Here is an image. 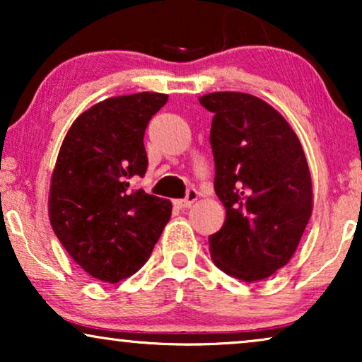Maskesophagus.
Instances as JSON below:
<instances>
[{"label":"esophagus","mask_w":362,"mask_h":362,"mask_svg":"<svg viewBox=\"0 0 362 362\" xmlns=\"http://www.w3.org/2000/svg\"><path fill=\"white\" fill-rule=\"evenodd\" d=\"M196 199H197V191L196 189H189V191H187V194H186L185 199L173 201V204H175L176 207H189V206L194 204Z\"/></svg>","instance_id":"1"}]
</instances>
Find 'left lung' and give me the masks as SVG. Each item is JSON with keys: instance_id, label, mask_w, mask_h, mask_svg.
Returning <instances> with one entry per match:
<instances>
[{"instance_id": "obj_1", "label": "left lung", "mask_w": 362, "mask_h": 362, "mask_svg": "<svg viewBox=\"0 0 362 362\" xmlns=\"http://www.w3.org/2000/svg\"><path fill=\"white\" fill-rule=\"evenodd\" d=\"M214 113V189L226 221L209 237L217 269L247 284L288 264L313 211V186L301 143L262 98L242 92L199 97Z\"/></svg>"}]
</instances>
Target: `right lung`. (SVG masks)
Returning <instances> with one entry per match:
<instances>
[{
  "mask_svg": "<svg viewBox=\"0 0 362 362\" xmlns=\"http://www.w3.org/2000/svg\"><path fill=\"white\" fill-rule=\"evenodd\" d=\"M166 93L110 97L81 113L59 150L49 187V221L67 254L93 279L117 284L136 274L171 217V202L130 191L145 176L143 136Z\"/></svg>",
  "mask_w": 362,
  "mask_h": 362,
  "instance_id": "obj_1",
  "label": "right lung"
}]
</instances>
